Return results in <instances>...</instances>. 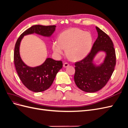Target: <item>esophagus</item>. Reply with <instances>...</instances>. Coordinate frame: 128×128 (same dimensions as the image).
<instances>
[{
  "mask_svg": "<svg viewBox=\"0 0 128 128\" xmlns=\"http://www.w3.org/2000/svg\"><path fill=\"white\" fill-rule=\"evenodd\" d=\"M69 66V64L68 62H64V64L63 66H64V68H66V67H67L68 66Z\"/></svg>",
  "mask_w": 128,
  "mask_h": 128,
  "instance_id": "esophagus-1",
  "label": "esophagus"
}]
</instances>
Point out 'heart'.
Masks as SVG:
<instances>
[{
    "instance_id": "b5f03b06",
    "label": "heart",
    "mask_w": 128,
    "mask_h": 128,
    "mask_svg": "<svg viewBox=\"0 0 128 128\" xmlns=\"http://www.w3.org/2000/svg\"><path fill=\"white\" fill-rule=\"evenodd\" d=\"M92 37L88 32L77 28L67 30L62 32L58 41L52 43V49L56 55L62 54L66 49V54L73 60L86 57L92 46Z\"/></svg>"
}]
</instances>
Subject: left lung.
<instances>
[{
	"label": "left lung",
	"instance_id": "left-lung-1",
	"mask_svg": "<svg viewBox=\"0 0 128 128\" xmlns=\"http://www.w3.org/2000/svg\"><path fill=\"white\" fill-rule=\"evenodd\" d=\"M98 36L91 52L82 60L75 64L74 80L79 88L92 93L100 90L108 82L116 64V54L113 42L102 30L96 26ZM99 51H104L106 56L104 62L99 66L92 63L95 56Z\"/></svg>",
	"mask_w": 128,
	"mask_h": 128
}]
</instances>
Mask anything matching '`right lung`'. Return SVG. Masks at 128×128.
I'll return each instance as SVG.
<instances>
[{
  "mask_svg": "<svg viewBox=\"0 0 128 128\" xmlns=\"http://www.w3.org/2000/svg\"><path fill=\"white\" fill-rule=\"evenodd\" d=\"M56 27V26H33L21 34L15 44L14 52L15 69L22 83L30 91L39 92L48 89L52 84L58 72L62 67V62L47 58L40 66H27L22 61L20 56V42L24 36L34 33L43 36H51L55 31Z\"/></svg>",
  "mask_w": 128,
  "mask_h": 128,
  "instance_id": "1",
  "label": "right lung"
}]
</instances>
